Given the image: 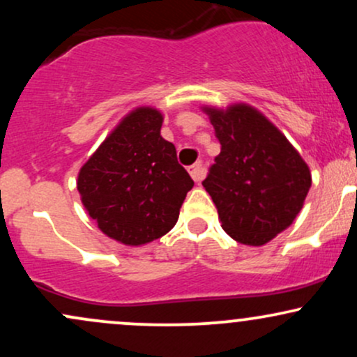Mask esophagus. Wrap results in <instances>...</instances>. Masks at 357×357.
I'll return each instance as SVG.
<instances>
[{
    "instance_id": "obj_1",
    "label": "esophagus",
    "mask_w": 357,
    "mask_h": 357,
    "mask_svg": "<svg viewBox=\"0 0 357 357\" xmlns=\"http://www.w3.org/2000/svg\"><path fill=\"white\" fill-rule=\"evenodd\" d=\"M190 174H191L192 181H195V183L202 181V179L204 178V162L203 161L195 162V165L190 167Z\"/></svg>"
}]
</instances>
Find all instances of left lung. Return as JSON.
Here are the masks:
<instances>
[{
	"label": "left lung",
	"mask_w": 357,
	"mask_h": 357,
	"mask_svg": "<svg viewBox=\"0 0 357 357\" xmlns=\"http://www.w3.org/2000/svg\"><path fill=\"white\" fill-rule=\"evenodd\" d=\"M221 153L203 186L223 230L245 245H265L296 220L310 171L272 122L248 105L206 109Z\"/></svg>",
	"instance_id": "left-lung-1"
}]
</instances>
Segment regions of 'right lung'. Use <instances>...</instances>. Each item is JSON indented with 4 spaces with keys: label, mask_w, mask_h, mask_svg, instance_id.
<instances>
[{
    "label": "right lung",
    "mask_w": 357,
    "mask_h": 357,
    "mask_svg": "<svg viewBox=\"0 0 357 357\" xmlns=\"http://www.w3.org/2000/svg\"><path fill=\"white\" fill-rule=\"evenodd\" d=\"M161 126L158 110L136 109L80 169L82 203L105 235L124 245L166 235L195 184L174 144L161 137Z\"/></svg>",
    "instance_id": "add662e5"
}]
</instances>
